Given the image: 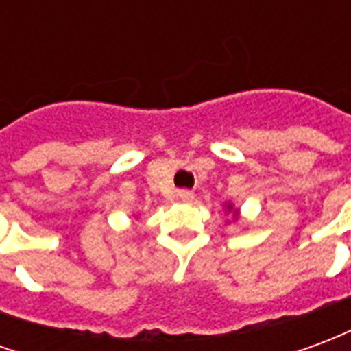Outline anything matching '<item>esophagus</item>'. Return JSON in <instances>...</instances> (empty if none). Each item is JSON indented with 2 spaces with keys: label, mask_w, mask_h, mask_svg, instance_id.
<instances>
[{
  "label": "esophagus",
  "mask_w": 351,
  "mask_h": 351,
  "mask_svg": "<svg viewBox=\"0 0 351 351\" xmlns=\"http://www.w3.org/2000/svg\"><path fill=\"white\" fill-rule=\"evenodd\" d=\"M178 197H180V201H184V203H191L193 197H195V193L190 190H180L178 191Z\"/></svg>",
  "instance_id": "obj_1"
}]
</instances>
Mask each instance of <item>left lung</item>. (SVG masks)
<instances>
[{"mask_svg":"<svg viewBox=\"0 0 351 351\" xmlns=\"http://www.w3.org/2000/svg\"><path fill=\"white\" fill-rule=\"evenodd\" d=\"M229 210H231V206H229Z\"/></svg>","mask_w":351,"mask_h":351,"instance_id":"left-lung-1","label":"left lung"}]
</instances>
